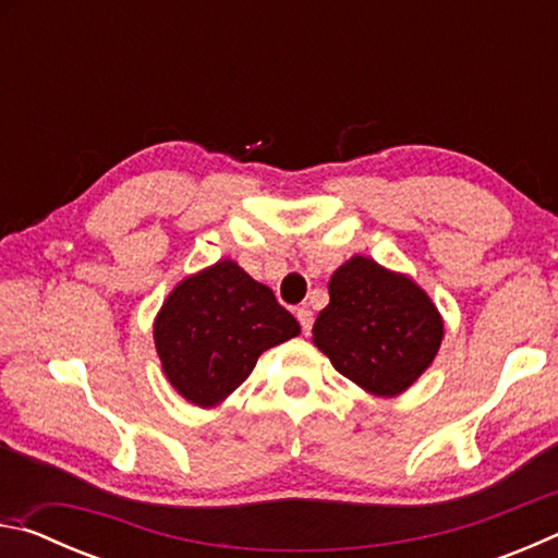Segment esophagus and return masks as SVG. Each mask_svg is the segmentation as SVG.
Segmentation results:
<instances>
[{
  "mask_svg": "<svg viewBox=\"0 0 558 558\" xmlns=\"http://www.w3.org/2000/svg\"><path fill=\"white\" fill-rule=\"evenodd\" d=\"M295 317H298V323L302 327V332L310 335V329H313V310H310V307H298L295 310Z\"/></svg>",
  "mask_w": 558,
  "mask_h": 558,
  "instance_id": "1",
  "label": "esophagus"
}]
</instances>
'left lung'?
I'll list each match as a JSON object with an SVG mask.
<instances>
[{
  "mask_svg": "<svg viewBox=\"0 0 558 558\" xmlns=\"http://www.w3.org/2000/svg\"><path fill=\"white\" fill-rule=\"evenodd\" d=\"M313 342L366 393L399 396L436 359L442 317L409 276L352 256L329 278V305L315 319Z\"/></svg>",
  "mask_w": 558,
  "mask_h": 558,
  "instance_id": "8db88e82",
  "label": "left lung"
}]
</instances>
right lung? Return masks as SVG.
I'll return each instance as SVG.
<instances>
[{"instance_id":"1","label":"right lung","mask_w":558,"mask_h":558,"mask_svg":"<svg viewBox=\"0 0 558 558\" xmlns=\"http://www.w3.org/2000/svg\"><path fill=\"white\" fill-rule=\"evenodd\" d=\"M298 335V319L272 290L229 258L179 282L155 319L167 381L199 409L219 405L266 349Z\"/></svg>"}]
</instances>
